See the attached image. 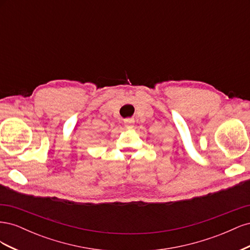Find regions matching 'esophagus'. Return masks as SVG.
Instances as JSON below:
<instances>
[{
    "label": "esophagus",
    "mask_w": 250,
    "mask_h": 250,
    "mask_svg": "<svg viewBox=\"0 0 250 250\" xmlns=\"http://www.w3.org/2000/svg\"><path fill=\"white\" fill-rule=\"evenodd\" d=\"M133 124H134V120L133 119H126L124 120V125L126 128H128V129H131V128L133 127Z\"/></svg>",
    "instance_id": "34e87169"
}]
</instances>
